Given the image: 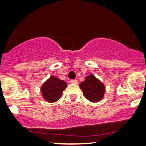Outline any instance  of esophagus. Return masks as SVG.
<instances>
[{
  "mask_svg": "<svg viewBox=\"0 0 146 146\" xmlns=\"http://www.w3.org/2000/svg\"><path fill=\"white\" fill-rule=\"evenodd\" d=\"M70 82L71 84H78V81L77 80H71V81H70Z\"/></svg>",
  "mask_w": 146,
  "mask_h": 146,
  "instance_id": "1",
  "label": "esophagus"
}]
</instances>
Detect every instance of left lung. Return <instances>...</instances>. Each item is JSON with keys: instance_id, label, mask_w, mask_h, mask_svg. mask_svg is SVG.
<instances>
[{"instance_id": "1", "label": "left lung", "mask_w": 146, "mask_h": 146, "mask_svg": "<svg viewBox=\"0 0 146 146\" xmlns=\"http://www.w3.org/2000/svg\"><path fill=\"white\" fill-rule=\"evenodd\" d=\"M80 87L85 98L91 102H100L104 95V85L93 75H88L80 84Z\"/></svg>"}]
</instances>
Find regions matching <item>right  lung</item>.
I'll return each instance as SVG.
<instances>
[{"instance_id": "1", "label": "right lung", "mask_w": 146, "mask_h": 146, "mask_svg": "<svg viewBox=\"0 0 146 146\" xmlns=\"http://www.w3.org/2000/svg\"><path fill=\"white\" fill-rule=\"evenodd\" d=\"M66 86V82L52 75L41 87L43 98L48 102H57L61 98L63 90Z\"/></svg>"}]
</instances>
